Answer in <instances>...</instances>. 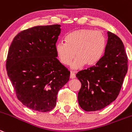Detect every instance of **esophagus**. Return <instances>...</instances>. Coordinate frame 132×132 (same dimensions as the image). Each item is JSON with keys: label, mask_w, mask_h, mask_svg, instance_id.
Here are the masks:
<instances>
[{"label": "esophagus", "mask_w": 132, "mask_h": 132, "mask_svg": "<svg viewBox=\"0 0 132 132\" xmlns=\"http://www.w3.org/2000/svg\"><path fill=\"white\" fill-rule=\"evenodd\" d=\"M70 78L71 79L76 78V74L74 73V72H70Z\"/></svg>", "instance_id": "obj_1"}]
</instances>
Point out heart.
Wrapping results in <instances>:
<instances>
[{"instance_id":"obj_1","label":"heart","mask_w":132,"mask_h":132,"mask_svg":"<svg viewBox=\"0 0 132 132\" xmlns=\"http://www.w3.org/2000/svg\"><path fill=\"white\" fill-rule=\"evenodd\" d=\"M106 47V38L100 30L82 29L76 30L66 36V42H59L55 51L60 62L64 65L71 64L73 69L81 68L86 64L95 65L102 59Z\"/></svg>"}]
</instances>
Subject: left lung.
I'll return each instance as SVG.
<instances>
[{
  "label": "left lung",
  "mask_w": 132,
  "mask_h": 132,
  "mask_svg": "<svg viewBox=\"0 0 132 132\" xmlns=\"http://www.w3.org/2000/svg\"><path fill=\"white\" fill-rule=\"evenodd\" d=\"M105 53L96 66L76 74L81 87L79 106L86 111L103 109L117 99L128 72V57L120 38L108 32Z\"/></svg>",
  "instance_id": "8db88e82"
}]
</instances>
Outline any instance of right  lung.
Returning a JSON list of instances; mask_svg holds the SVG:
<instances>
[{"label": "right lung", "mask_w": 132, "mask_h": 132, "mask_svg": "<svg viewBox=\"0 0 132 132\" xmlns=\"http://www.w3.org/2000/svg\"><path fill=\"white\" fill-rule=\"evenodd\" d=\"M60 24L36 26L19 32L8 51V77L23 105L47 112L56 105L57 94L70 72L56 59L55 45Z\"/></svg>", "instance_id": "1"}]
</instances>
